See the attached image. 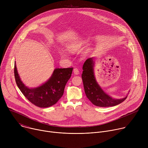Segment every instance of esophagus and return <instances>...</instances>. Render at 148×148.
<instances>
[{
    "label": "esophagus",
    "mask_w": 148,
    "mask_h": 148,
    "mask_svg": "<svg viewBox=\"0 0 148 148\" xmlns=\"http://www.w3.org/2000/svg\"><path fill=\"white\" fill-rule=\"evenodd\" d=\"M73 73H74V74L75 75H78V74H79V70H78L77 68L74 69V70H73Z\"/></svg>",
    "instance_id": "esophagus-1"
}]
</instances>
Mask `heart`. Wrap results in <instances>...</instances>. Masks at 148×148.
I'll return each instance as SVG.
<instances>
[{"label":"heart","instance_id":"b5f03b06","mask_svg":"<svg viewBox=\"0 0 148 148\" xmlns=\"http://www.w3.org/2000/svg\"><path fill=\"white\" fill-rule=\"evenodd\" d=\"M83 41L73 42V43L69 45V46H67V50L71 53H75L81 48V47L83 46Z\"/></svg>","mask_w":148,"mask_h":148}]
</instances>
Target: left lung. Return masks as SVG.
<instances>
[{
    "label": "left lung",
    "mask_w": 148,
    "mask_h": 148,
    "mask_svg": "<svg viewBox=\"0 0 148 148\" xmlns=\"http://www.w3.org/2000/svg\"><path fill=\"white\" fill-rule=\"evenodd\" d=\"M95 59L88 58L84 62L82 67V79L84 91L87 97L95 105L100 107H114L127 98L128 95L121 99H115L105 92L97 82L94 74Z\"/></svg>",
    "instance_id": "8db88e82"
}]
</instances>
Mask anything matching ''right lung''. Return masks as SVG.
<instances>
[{"label":"right lung","mask_w":148,"mask_h":148,"mask_svg":"<svg viewBox=\"0 0 148 148\" xmlns=\"http://www.w3.org/2000/svg\"><path fill=\"white\" fill-rule=\"evenodd\" d=\"M73 68L55 69L50 78L41 85L29 88L22 81L14 62V77L18 88L25 97L36 106L50 107L56 103L64 93V88L70 78Z\"/></svg>","instance_id":"add662e5"}]
</instances>
